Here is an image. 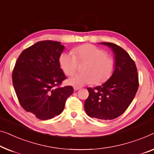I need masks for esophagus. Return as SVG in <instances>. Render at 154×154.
Wrapping results in <instances>:
<instances>
[{"label": "esophagus", "instance_id": "1", "mask_svg": "<svg viewBox=\"0 0 154 154\" xmlns=\"http://www.w3.org/2000/svg\"><path fill=\"white\" fill-rule=\"evenodd\" d=\"M81 88L80 87H77V86H74V91H78Z\"/></svg>", "mask_w": 154, "mask_h": 154}]
</instances>
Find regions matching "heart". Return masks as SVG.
Segmentation results:
<instances>
[{"label": "heart", "instance_id": "1", "mask_svg": "<svg viewBox=\"0 0 154 154\" xmlns=\"http://www.w3.org/2000/svg\"><path fill=\"white\" fill-rule=\"evenodd\" d=\"M77 61L85 62L83 72L72 75L68 84L80 87L93 83L100 84L107 81L113 75L115 61L107 56V52L95 45L84 44L75 48L73 52L61 53L59 59L60 67L66 75H70L77 68Z\"/></svg>", "mask_w": 154, "mask_h": 154}]
</instances>
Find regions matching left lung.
I'll list each match as a JSON object with an SVG mask.
<instances>
[{"mask_svg":"<svg viewBox=\"0 0 154 154\" xmlns=\"http://www.w3.org/2000/svg\"><path fill=\"white\" fill-rule=\"evenodd\" d=\"M114 54L115 70L102 86L88 88L85 101L86 113L99 120H113L125 113L137 93L139 82L134 61L123 48L113 43L102 42Z\"/></svg>","mask_w":154,"mask_h":154,"instance_id":"1","label":"left lung"}]
</instances>
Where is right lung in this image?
I'll use <instances>...</instances> for the list:
<instances>
[{
	"label": "right lung",
	"instance_id": "obj_1",
	"mask_svg": "<svg viewBox=\"0 0 154 154\" xmlns=\"http://www.w3.org/2000/svg\"><path fill=\"white\" fill-rule=\"evenodd\" d=\"M63 49L58 41H38L21 52L13 70V86L20 105L40 120L60 114L73 93L72 86H60L66 79L59 63Z\"/></svg>",
	"mask_w": 154,
	"mask_h": 154
}]
</instances>
